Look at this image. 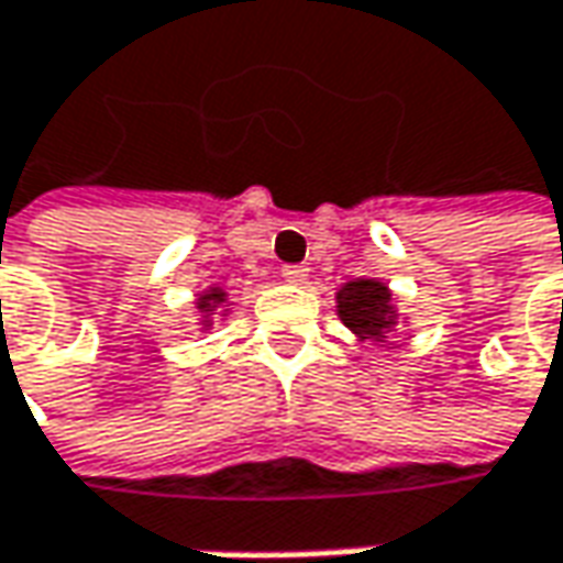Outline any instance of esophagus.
<instances>
[{
  "instance_id": "obj_1",
  "label": "esophagus",
  "mask_w": 563,
  "mask_h": 563,
  "mask_svg": "<svg viewBox=\"0 0 563 563\" xmlns=\"http://www.w3.org/2000/svg\"><path fill=\"white\" fill-rule=\"evenodd\" d=\"M307 275H310V268H307V266H285V268H282V278H285L288 285H303V282H307Z\"/></svg>"
}]
</instances>
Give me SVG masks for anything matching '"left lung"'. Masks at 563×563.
I'll use <instances>...</instances> for the list:
<instances>
[{
  "label": "left lung",
  "instance_id": "left-lung-1",
  "mask_svg": "<svg viewBox=\"0 0 563 563\" xmlns=\"http://www.w3.org/2000/svg\"><path fill=\"white\" fill-rule=\"evenodd\" d=\"M339 303V317L342 323L352 329L354 335L364 342H383L386 332H393V325L399 320L393 291L377 282V278H354L345 282L335 295Z\"/></svg>",
  "mask_w": 563,
  "mask_h": 563
}]
</instances>
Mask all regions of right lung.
<instances>
[{
  "mask_svg": "<svg viewBox=\"0 0 563 563\" xmlns=\"http://www.w3.org/2000/svg\"><path fill=\"white\" fill-rule=\"evenodd\" d=\"M221 303H228V291H224V288H209L206 295H199V300H196V310L202 313V329H209L211 310H214V307H221Z\"/></svg>",
  "mask_w": 563,
  "mask_h": 563,
  "instance_id": "obj_1",
  "label": "right lung"
}]
</instances>
